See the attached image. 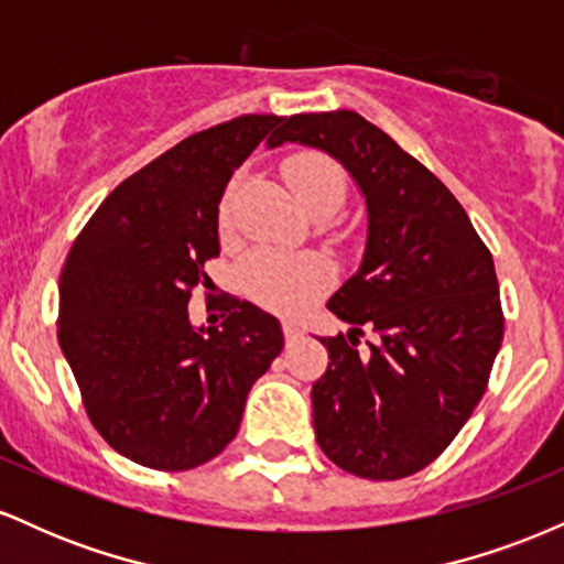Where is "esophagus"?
<instances>
[{"mask_svg": "<svg viewBox=\"0 0 564 564\" xmlns=\"http://www.w3.org/2000/svg\"><path fill=\"white\" fill-rule=\"evenodd\" d=\"M283 336H286V341H294V339H300L302 336V328H300V323H294V321H283Z\"/></svg>", "mask_w": 564, "mask_h": 564, "instance_id": "1", "label": "esophagus"}]
</instances>
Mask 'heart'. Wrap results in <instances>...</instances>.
Masks as SVG:
<instances>
[{"label":"heart","instance_id":"1","mask_svg":"<svg viewBox=\"0 0 564 564\" xmlns=\"http://www.w3.org/2000/svg\"><path fill=\"white\" fill-rule=\"evenodd\" d=\"M286 180L304 209H313L321 200L334 198L339 204L345 196V172L332 156L315 151L294 153L286 161ZM236 183L225 193L219 217L228 219ZM241 289L249 300L275 313H300L326 294L334 283V264L321 251H281L262 246L254 249L238 268Z\"/></svg>","mask_w":564,"mask_h":564}]
</instances>
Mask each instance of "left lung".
Returning a JSON list of instances; mask_svg holds the SVG:
<instances>
[{"label":"left lung","instance_id":"1","mask_svg":"<svg viewBox=\"0 0 564 564\" xmlns=\"http://www.w3.org/2000/svg\"><path fill=\"white\" fill-rule=\"evenodd\" d=\"M323 148L347 166L368 206L364 264L328 310L352 332L321 339L315 440L366 480L416 475L453 443L488 390L503 310L488 246L422 161L355 111L296 113L270 140ZM380 336L357 349L362 328Z\"/></svg>","mask_w":564,"mask_h":564}]
</instances>
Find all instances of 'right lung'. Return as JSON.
<instances>
[{
	"instance_id": "obj_1",
	"label": "right lung",
	"mask_w": 564,
	"mask_h": 564,
	"mask_svg": "<svg viewBox=\"0 0 564 564\" xmlns=\"http://www.w3.org/2000/svg\"><path fill=\"white\" fill-rule=\"evenodd\" d=\"M281 116H238L191 134L97 206L61 270L57 341L100 437L140 467L185 471L219 456L246 394L283 347L273 315L228 296L196 328L187 302L219 257L217 204Z\"/></svg>"
}]
</instances>
